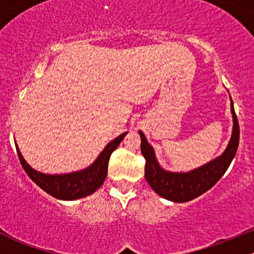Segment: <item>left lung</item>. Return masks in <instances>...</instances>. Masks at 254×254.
I'll use <instances>...</instances> for the list:
<instances>
[{
    "label": "left lung",
    "instance_id": "obj_1",
    "mask_svg": "<svg viewBox=\"0 0 254 254\" xmlns=\"http://www.w3.org/2000/svg\"><path fill=\"white\" fill-rule=\"evenodd\" d=\"M231 112L234 118V131L225 152L216 160L188 173H172L162 170L156 161L152 146L147 142L143 132L139 131L141 136V152L146 160L145 178L158 195L176 203H186L198 198L219 182L234 160L240 141V127L232 99Z\"/></svg>",
    "mask_w": 254,
    "mask_h": 254
}]
</instances>
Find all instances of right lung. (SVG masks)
<instances>
[{"mask_svg": "<svg viewBox=\"0 0 254 254\" xmlns=\"http://www.w3.org/2000/svg\"><path fill=\"white\" fill-rule=\"evenodd\" d=\"M127 134V132H124L109 142L98 156V158L94 161L93 165L89 166L88 168L64 176H50L37 172L25 162L22 153L18 150V146L16 147L20 165L35 184H38L43 190L53 195L54 198L63 199V200H73V199L91 195L103 184V182L106 181L107 173H108V162L112 152L119 146V143L122 142Z\"/></svg>", "mask_w": 254, "mask_h": 254, "instance_id": "1", "label": "right lung"}]
</instances>
